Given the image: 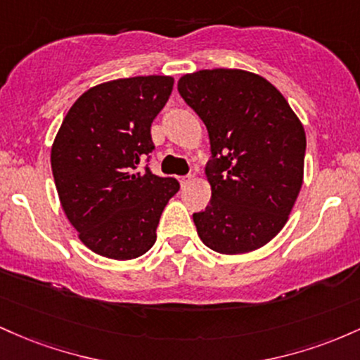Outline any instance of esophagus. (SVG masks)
<instances>
[{
	"label": "esophagus",
	"mask_w": 360,
	"mask_h": 360,
	"mask_svg": "<svg viewBox=\"0 0 360 360\" xmlns=\"http://www.w3.org/2000/svg\"><path fill=\"white\" fill-rule=\"evenodd\" d=\"M191 180H192V176H191V175L180 176V179H179V181H180V185H181V187H185V185H187L188 181H191Z\"/></svg>",
	"instance_id": "34e87169"
}]
</instances>
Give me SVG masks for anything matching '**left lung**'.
I'll return each mask as SVG.
<instances>
[{
  "instance_id": "8db88e82",
  "label": "left lung",
  "mask_w": 360,
  "mask_h": 360,
  "mask_svg": "<svg viewBox=\"0 0 360 360\" xmlns=\"http://www.w3.org/2000/svg\"><path fill=\"white\" fill-rule=\"evenodd\" d=\"M179 93L205 124L211 202L193 214L202 243L223 255L267 245L288 223L302 185L306 134L282 93L255 72L202 70Z\"/></svg>"
}]
</instances>
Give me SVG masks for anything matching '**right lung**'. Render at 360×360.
Returning a JSON list of instances; mask_svg holds the SVG:
<instances>
[{
    "instance_id": "add662e5",
    "label": "right lung",
    "mask_w": 360,
    "mask_h": 360,
    "mask_svg": "<svg viewBox=\"0 0 360 360\" xmlns=\"http://www.w3.org/2000/svg\"><path fill=\"white\" fill-rule=\"evenodd\" d=\"M172 90V76L96 84L60 124L51 151L56 188L79 240L98 255H144L155 245L165 205L179 192L172 176L139 169L155 149L151 124Z\"/></svg>"
}]
</instances>
